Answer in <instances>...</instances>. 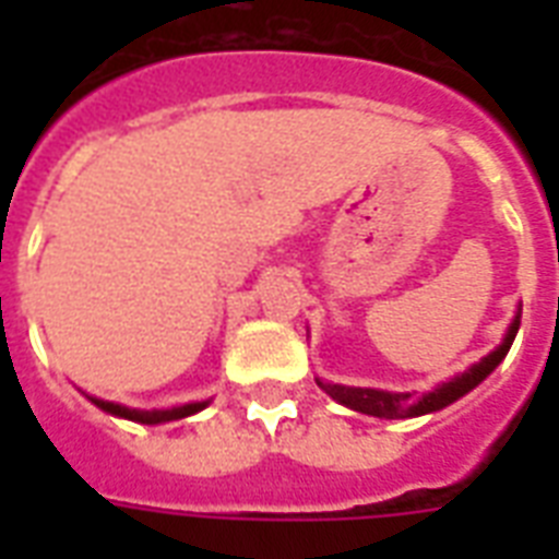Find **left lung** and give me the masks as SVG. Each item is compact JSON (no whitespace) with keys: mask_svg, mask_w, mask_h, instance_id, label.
<instances>
[{"mask_svg":"<svg viewBox=\"0 0 559 559\" xmlns=\"http://www.w3.org/2000/svg\"><path fill=\"white\" fill-rule=\"evenodd\" d=\"M520 331V316L513 319L511 331L504 336V342L493 354H487L481 362H476L473 368H467L459 377H452L450 382H443L435 391L424 394V397H415V394H391V391H377V389H350V385H331V382L316 380L322 385V391H328L333 400H340L342 406L354 408V412H362V415L373 417H389V420H400V417H417L426 415V412H438V408L450 406L459 397H464L467 391H473L478 382L485 380L487 373L493 371L499 362L504 359V354L511 350L513 336Z\"/></svg>","mask_w":559,"mask_h":559,"instance_id":"obj_1","label":"left lung"}]
</instances>
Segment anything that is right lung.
Masks as SVG:
<instances>
[{"instance_id": "1", "label": "right lung", "mask_w": 559, "mask_h": 559, "mask_svg": "<svg viewBox=\"0 0 559 559\" xmlns=\"http://www.w3.org/2000/svg\"><path fill=\"white\" fill-rule=\"evenodd\" d=\"M92 403L109 415H118V417H127V420H135V424H165V420H179V417H188L193 412H200L205 408V403H186V406L179 408H162V412H139V408H127V406H118V403H107V400H95Z\"/></svg>"}]
</instances>
